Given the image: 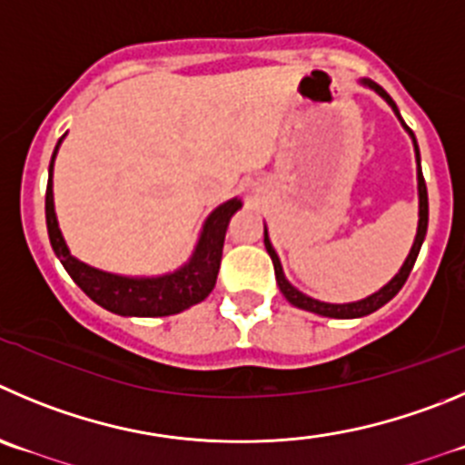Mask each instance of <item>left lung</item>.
Listing matches in <instances>:
<instances>
[{
  "mask_svg": "<svg viewBox=\"0 0 465 465\" xmlns=\"http://www.w3.org/2000/svg\"><path fill=\"white\" fill-rule=\"evenodd\" d=\"M367 86H371V89L376 91V94H381L385 98V101L392 105V110L397 112L399 116V110L397 105H394V101L390 98L388 94H385V89H381L376 82H364ZM401 119V116H399ZM403 124V121H401ZM403 128L409 130L411 137H413L415 142V134L413 130L409 128V125L403 124ZM415 155H418V164H420V151H418V142H415ZM418 193H420V223H418V236H415V242L413 247H411V254L409 259L403 262L401 271L397 272V275L392 277V280L388 282V284L381 289L379 293H374V296L364 298V301H358V302H349V305H331V302H321V301H314V298L305 296V293H301L298 289H293L292 284H289V280L284 277V272H282V266H280V259H277L275 250H272L271 241H268V233L263 236V242H266V250L268 254H271L272 259V266H275V277H277V284H280V292L284 293V298L292 305L301 307V310H307V312H314V314H321V316H331V319H358V316H367L371 314V312H376L379 307H383L385 302L392 301L394 296H397L399 292H401V286L406 284V280H409L411 271H413L415 266V259H418L420 254V247H422V241L424 236H427V224H429V199H427V183H424V176H422V169L418 167Z\"/></svg>",
  "mask_w": 465,
  "mask_h": 465,
  "instance_id": "8db88e82",
  "label": "left lung"
}]
</instances>
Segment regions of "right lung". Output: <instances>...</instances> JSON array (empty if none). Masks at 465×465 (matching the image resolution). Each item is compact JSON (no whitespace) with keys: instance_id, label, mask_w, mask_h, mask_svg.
<instances>
[{"instance_id":"add662e5","label":"right lung","mask_w":465,"mask_h":465,"mask_svg":"<svg viewBox=\"0 0 465 465\" xmlns=\"http://www.w3.org/2000/svg\"><path fill=\"white\" fill-rule=\"evenodd\" d=\"M56 149L59 144L54 146V153H52L50 179H47L45 190L47 233H50L52 250L59 262L91 301L121 316H169L197 305L213 292L215 280H218L220 262H223L227 224L233 213L241 208L238 199L223 203L211 213V218L203 224V233L199 238L193 259L181 271L164 277H144V280L112 275V272L95 271V268L77 262L75 257H71L66 242H64L59 224H56L54 202H52V163H54Z\"/></svg>"}]
</instances>
